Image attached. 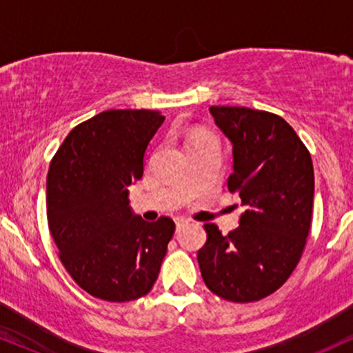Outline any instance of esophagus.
<instances>
[{
	"label": "esophagus",
	"instance_id": "34e87169",
	"mask_svg": "<svg viewBox=\"0 0 353 353\" xmlns=\"http://www.w3.org/2000/svg\"><path fill=\"white\" fill-rule=\"evenodd\" d=\"M188 219H184V217H177L176 219V228H177V230H179L181 228H184L185 224H188Z\"/></svg>",
	"mask_w": 353,
	"mask_h": 353
}]
</instances>
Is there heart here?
Returning <instances> with one entry per match:
<instances>
[{
  "instance_id": "b5f03b06",
  "label": "heart",
  "mask_w": 353,
  "mask_h": 353,
  "mask_svg": "<svg viewBox=\"0 0 353 353\" xmlns=\"http://www.w3.org/2000/svg\"><path fill=\"white\" fill-rule=\"evenodd\" d=\"M208 137H214V136L210 134V132H208V131H197V132H194V136H192V139H190V143H194V141H199V139H208Z\"/></svg>"
}]
</instances>
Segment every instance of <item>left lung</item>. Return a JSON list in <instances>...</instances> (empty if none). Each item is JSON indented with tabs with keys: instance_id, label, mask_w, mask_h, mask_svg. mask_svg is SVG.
<instances>
[{
	"instance_id": "obj_1",
	"label": "left lung",
	"mask_w": 353,
	"mask_h": 353,
	"mask_svg": "<svg viewBox=\"0 0 353 353\" xmlns=\"http://www.w3.org/2000/svg\"><path fill=\"white\" fill-rule=\"evenodd\" d=\"M232 143L230 192L244 212L239 228L222 236L205 224L197 252L210 292L230 302H255L282 285L301 261L312 222L314 165L292 125L281 116L239 106L209 109Z\"/></svg>"
}]
</instances>
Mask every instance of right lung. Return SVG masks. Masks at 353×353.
<instances>
[{"label":"right lung","instance_id":"add662e5","mask_svg":"<svg viewBox=\"0 0 353 353\" xmlns=\"http://www.w3.org/2000/svg\"><path fill=\"white\" fill-rule=\"evenodd\" d=\"M163 123L159 111H104L76 125L52 157L48 224L64 269L92 297L136 301L159 275L176 225L136 216L128 188L143 177L145 149Z\"/></svg>","mask_w":353,"mask_h":353}]
</instances>
